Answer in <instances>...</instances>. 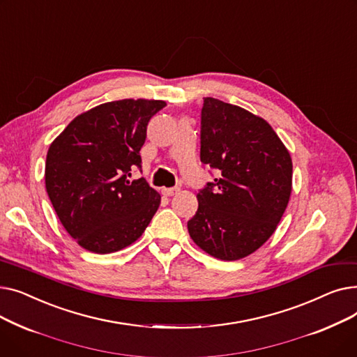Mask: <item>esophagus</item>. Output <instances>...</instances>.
I'll return each instance as SVG.
<instances>
[{"mask_svg":"<svg viewBox=\"0 0 357 357\" xmlns=\"http://www.w3.org/2000/svg\"><path fill=\"white\" fill-rule=\"evenodd\" d=\"M178 192H179L178 186H175V188H163V190H162V194L166 195V197H174V195L178 194Z\"/></svg>","mask_w":357,"mask_h":357,"instance_id":"1","label":"esophagus"}]
</instances>
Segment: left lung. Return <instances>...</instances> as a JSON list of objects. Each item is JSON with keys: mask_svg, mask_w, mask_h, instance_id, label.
Masks as SVG:
<instances>
[{"mask_svg": "<svg viewBox=\"0 0 357 357\" xmlns=\"http://www.w3.org/2000/svg\"><path fill=\"white\" fill-rule=\"evenodd\" d=\"M199 133L201 162L217 178L197 195L190 236L217 259L246 257L285 213L292 190L289 152L264 119L210 97L204 98Z\"/></svg>", "mask_w": 357, "mask_h": 357, "instance_id": "obj_1", "label": "left lung"}]
</instances>
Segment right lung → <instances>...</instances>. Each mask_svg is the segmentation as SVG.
Wrapping results in <instances>:
<instances>
[{
	"instance_id": "obj_1",
	"label": "right lung",
	"mask_w": 357,
	"mask_h": 357,
	"mask_svg": "<svg viewBox=\"0 0 357 357\" xmlns=\"http://www.w3.org/2000/svg\"><path fill=\"white\" fill-rule=\"evenodd\" d=\"M166 102L120 100L72 120L46 158V191L66 231L93 253L136 241L159 208L160 195L144 178L140 149L147 124Z\"/></svg>"
}]
</instances>
